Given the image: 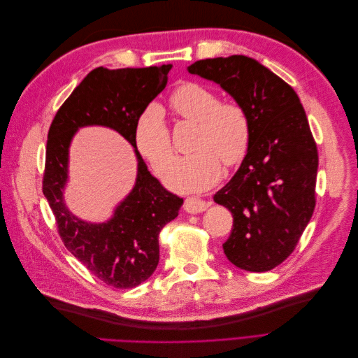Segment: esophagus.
I'll use <instances>...</instances> for the list:
<instances>
[{"label": "esophagus", "mask_w": 358, "mask_h": 358, "mask_svg": "<svg viewBox=\"0 0 358 358\" xmlns=\"http://www.w3.org/2000/svg\"><path fill=\"white\" fill-rule=\"evenodd\" d=\"M209 206H210V201L208 200H203L199 197H188L185 200V204H183V208H185V210L189 213H200L208 209Z\"/></svg>", "instance_id": "esophagus-1"}]
</instances>
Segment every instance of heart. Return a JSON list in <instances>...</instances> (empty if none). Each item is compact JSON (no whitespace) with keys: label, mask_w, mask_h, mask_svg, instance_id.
Wrapping results in <instances>:
<instances>
[{"label":"heart","mask_w":358,"mask_h":358,"mask_svg":"<svg viewBox=\"0 0 358 358\" xmlns=\"http://www.w3.org/2000/svg\"><path fill=\"white\" fill-rule=\"evenodd\" d=\"M175 112L197 122L199 128L192 149L196 152L176 159L166 178V183L178 192H199L220 180L222 163L236 166L251 143V122L242 106L221 103L213 91L199 83H182L171 94ZM134 140L137 149L159 175L164 173L175 157L164 110L157 103L149 104L140 113Z\"/></svg>","instance_id":"obj_1"}]
</instances>
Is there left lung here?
Listing matches in <instances>:
<instances>
[{"mask_svg":"<svg viewBox=\"0 0 358 358\" xmlns=\"http://www.w3.org/2000/svg\"><path fill=\"white\" fill-rule=\"evenodd\" d=\"M188 71L218 83L251 122L242 164L213 200L233 215L227 258L267 272L294 251L315 209L318 152L305 109L288 83L245 55L201 59Z\"/></svg>","mask_w":358,"mask_h":358,"instance_id":"obj_1","label":"left lung"}]
</instances>
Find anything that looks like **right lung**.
<instances>
[{"instance_id": "right-lung-1", "label": "right lung", "mask_w": 358, "mask_h": 358, "mask_svg": "<svg viewBox=\"0 0 358 358\" xmlns=\"http://www.w3.org/2000/svg\"><path fill=\"white\" fill-rule=\"evenodd\" d=\"M170 69V64L148 69H95L76 86L49 128L43 194L55 215L61 239L92 275L115 288L137 287L155 272L159 262L158 234L176 218L183 204V199L164 189L150 175L134 140L137 119L166 88ZM83 126L113 129L134 146L138 159L134 189L104 223L76 217L63 197L69 146Z\"/></svg>"}]
</instances>
